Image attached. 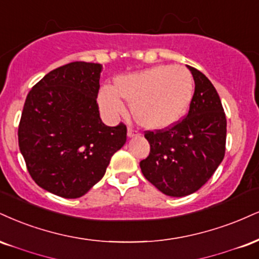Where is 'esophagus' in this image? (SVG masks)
Returning a JSON list of instances; mask_svg holds the SVG:
<instances>
[{"label":"esophagus","mask_w":259,"mask_h":259,"mask_svg":"<svg viewBox=\"0 0 259 259\" xmlns=\"http://www.w3.org/2000/svg\"><path fill=\"white\" fill-rule=\"evenodd\" d=\"M140 135V132L138 129H134V127H129L127 129V136L129 138H134V136H139Z\"/></svg>","instance_id":"esophagus-1"}]
</instances>
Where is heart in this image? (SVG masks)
I'll list each match as a JSON object with an SVG mask.
<instances>
[{
    "instance_id": "1",
    "label": "heart",
    "mask_w": 259,
    "mask_h": 259,
    "mask_svg": "<svg viewBox=\"0 0 259 259\" xmlns=\"http://www.w3.org/2000/svg\"><path fill=\"white\" fill-rule=\"evenodd\" d=\"M194 82L183 66L158 65L120 76L116 87L106 84L99 93L100 107L110 118L126 112L132 102L135 119L148 127H166L185 116L192 102Z\"/></svg>"
}]
</instances>
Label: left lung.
Here are the masks:
<instances>
[{
    "mask_svg": "<svg viewBox=\"0 0 259 259\" xmlns=\"http://www.w3.org/2000/svg\"><path fill=\"white\" fill-rule=\"evenodd\" d=\"M187 67L195 83L188 113L165 129L145 132L151 151L140 161L143 176L170 197L200 189L226 153L227 119L220 96L204 73Z\"/></svg>",
    "mask_w": 259,
    "mask_h": 259,
    "instance_id": "obj_1",
    "label": "left lung"
}]
</instances>
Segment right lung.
I'll use <instances>...</instances> for the list:
<instances>
[{
  "instance_id": "add662e5",
  "label": "right lung",
  "mask_w": 259,
  "mask_h": 259,
  "mask_svg": "<svg viewBox=\"0 0 259 259\" xmlns=\"http://www.w3.org/2000/svg\"><path fill=\"white\" fill-rule=\"evenodd\" d=\"M102 66L74 61L55 68L27 94L18 141L27 171L46 191L74 199L102 179L126 141V125L102 123L96 101Z\"/></svg>"
}]
</instances>
